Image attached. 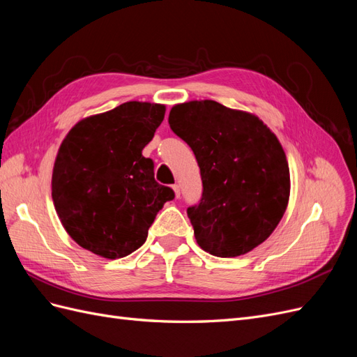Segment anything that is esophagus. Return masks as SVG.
I'll return each mask as SVG.
<instances>
[{
	"label": "esophagus",
	"instance_id": "34e87169",
	"mask_svg": "<svg viewBox=\"0 0 357 357\" xmlns=\"http://www.w3.org/2000/svg\"><path fill=\"white\" fill-rule=\"evenodd\" d=\"M172 190H174V193H176V198H180V186L174 185L172 186Z\"/></svg>",
	"mask_w": 357,
	"mask_h": 357
}]
</instances>
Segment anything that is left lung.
Segmentation results:
<instances>
[{"label":"left lung","instance_id":"8db88e82","mask_svg":"<svg viewBox=\"0 0 357 357\" xmlns=\"http://www.w3.org/2000/svg\"><path fill=\"white\" fill-rule=\"evenodd\" d=\"M168 123L201 169V202L188 208L198 245L218 257L252 252L289 204L290 172L278 138L257 116L211 100L176 104Z\"/></svg>","mask_w":357,"mask_h":357}]
</instances>
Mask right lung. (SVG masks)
I'll return each mask as SVG.
<instances>
[{
  "label": "right lung",
  "mask_w": 357,
  "mask_h": 357,
  "mask_svg": "<svg viewBox=\"0 0 357 357\" xmlns=\"http://www.w3.org/2000/svg\"><path fill=\"white\" fill-rule=\"evenodd\" d=\"M164 116V104L128 101L82 119L62 139L52 199L63 229L86 250L105 259L131 255L174 198L142 153Z\"/></svg>",
  "instance_id": "add662e5"
}]
</instances>
